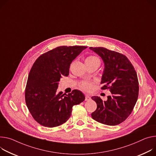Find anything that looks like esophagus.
Segmentation results:
<instances>
[{
	"label": "esophagus",
	"mask_w": 156,
	"mask_h": 156,
	"mask_svg": "<svg viewBox=\"0 0 156 156\" xmlns=\"http://www.w3.org/2000/svg\"><path fill=\"white\" fill-rule=\"evenodd\" d=\"M91 100V97L88 95V94H86L85 95V101H89Z\"/></svg>",
	"instance_id": "obj_1"
}]
</instances>
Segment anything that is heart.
Masks as SVG:
<instances>
[{"label": "heart", "instance_id": "1", "mask_svg": "<svg viewBox=\"0 0 156 156\" xmlns=\"http://www.w3.org/2000/svg\"><path fill=\"white\" fill-rule=\"evenodd\" d=\"M96 61H100V60H99L98 58H97L96 56H88V57L86 58L85 63L93 62H96ZM80 88L84 91H90L93 88V83L90 81L83 82L80 84Z\"/></svg>", "mask_w": 156, "mask_h": 156}]
</instances>
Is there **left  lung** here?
<instances>
[{
    "mask_svg": "<svg viewBox=\"0 0 156 156\" xmlns=\"http://www.w3.org/2000/svg\"><path fill=\"white\" fill-rule=\"evenodd\" d=\"M90 49L100 56L104 62L101 89H109L111 92L106 101H103L98 96L91 97L97 104L91 117L104 124L118 125L131 115L137 100V73L125 55L103 47H90Z\"/></svg>",
    "mask_w": 156,
    "mask_h": 156,
    "instance_id": "8db88e82",
    "label": "left lung"
}]
</instances>
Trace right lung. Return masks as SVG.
Segmentation results:
<instances>
[{"instance_id":"1","label":"right lung","mask_w":156,"mask_h":156,"mask_svg":"<svg viewBox=\"0 0 156 156\" xmlns=\"http://www.w3.org/2000/svg\"><path fill=\"white\" fill-rule=\"evenodd\" d=\"M87 47L61 46L40 55L34 63L28 77L25 102L30 114L40 124L53 127L65 122L74 105L85 96L74 90L66 94L56 93L62 76L69 75L71 63Z\"/></svg>"}]
</instances>
